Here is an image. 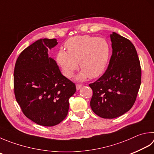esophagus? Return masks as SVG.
Listing matches in <instances>:
<instances>
[{
  "instance_id": "obj_1",
  "label": "esophagus",
  "mask_w": 154,
  "mask_h": 154,
  "mask_svg": "<svg viewBox=\"0 0 154 154\" xmlns=\"http://www.w3.org/2000/svg\"><path fill=\"white\" fill-rule=\"evenodd\" d=\"M76 90L77 91H78V90H80L81 88H82V85H76Z\"/></svg>"
}]
</instances>
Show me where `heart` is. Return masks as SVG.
<instances>
[{
  "instance_id": "b5f03b06",
  "label": "heart",
  "mask_w": 154,
  "mask_h": 154,
  "mask_svg": "<svg viewBox=\"0 0 154 154\" xmlns=\"http://www.w3.org/2000/svg\"><path fill=\"white\" fill-rule=\"evenodd\" d=\"M65 47L67 51L59 50L56 61L66 76H73L78 68V62L82 70L76 76L78 80L97 78L105 72L111 56V46L105 39L75 36L67 40Z\"/></svg>"
}]
</instances>
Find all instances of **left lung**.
<instances>
[{"label":"left lung","instance_id":"1","mask_svg":"<svg viewBox=\"0 0 154 154\" xmlns=\"http://www.w3.org/2000/svg\"><path fill=\"white\" fill-rule=\"evenodd\" d=\"M112 56L106 72L94 83L91 107L96 115L114 119L129 111L135 103L141 85V70L133 43L120 35H110Z\"/></svg>","mask_w":154,"mask_h":154}]
</instances>
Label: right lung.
I'll use <instances>...</instances> for the list:
<instances>
[{"label":"right lung","instance_id":"obj_1","mask_svg":"<svg viewBox=\"0 0 154 154\" xmlns=\"http://www.w3.org/2000/svg\"><path fill=\"white\" fill-rule=\"evenodd\" d=\"M56 39H40L23 50L14 70L17 102L24 115L39 125L51 127L64 119L69 98L76 92L74 84L63 76L48 50Z\"/></svg>","mask_w":154,"mask_h":154}]
</instances>
